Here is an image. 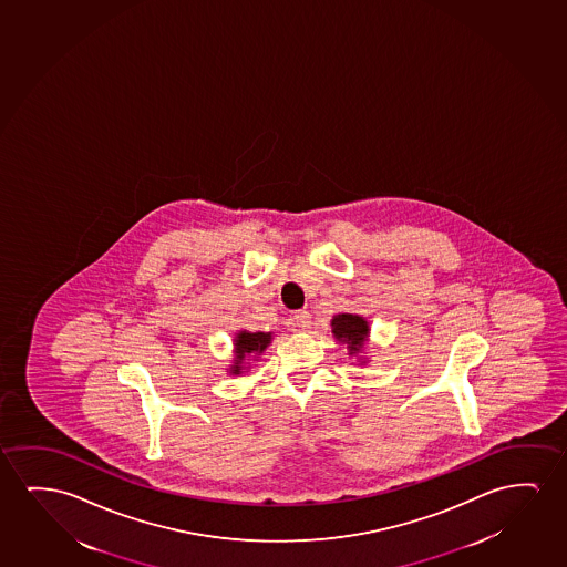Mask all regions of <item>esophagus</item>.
I'll return each instance as SVG.
<instances>
[{
    "label": "esophagus",
    "instance_id": "obj_1",
    "mask_svg": "<svg viewBox=\"0 0 567 567\" xmlns=\"http://www.w3.org/2000/svg\"><path fill=\"white\" fill-rule=\"evenodd\" d=\"M293 324L297 328H301V330H307V328L311 327V315H309V311H297L293 315Z\"/></svg>",
    "mask_w": 567,
    "mask_h": 567
}]
</instances>
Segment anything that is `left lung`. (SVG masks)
Returning <instances> with one entry per match:
<instances>
[{
    "label": "left lung",
    "mask_w": 567,
    "mask_h": 567,
    "mask_svg": "<svg viewBox=\"0 0 567 567\" xmlns=\"http://www.w3.org/2000/svg\"><path fill=\"white\" fill-rule=\"evenodd\" d=\"M330 327H332V334H334L336 340L348 346L350 355H359L361 351L365 350L369 322L363 317L342 312V315H336L332 322H330ZM361 363H365V359Z\"/></svg>",
    "instance_id": "1"
}]
</instances>
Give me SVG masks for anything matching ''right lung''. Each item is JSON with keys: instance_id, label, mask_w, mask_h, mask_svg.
Listing matches in <instances>:
<instances>
[{"instance_id": "obj_1", "label": "right lung", "mask_w": 567, "mask_h": 567, "mask_svg": "<svg viewBox=\"0 0 567 567\" xmlns=\"http://www.w3.org/2000/svg\"><path fill=\"white\" fill-rule=\"evenodd\" d=\"M235 358L233 365L229 368L231 375H240L247 358L250 355H260L271 342V332H248V330H239L235 334Z\"/></svg>"}]
</instances>
